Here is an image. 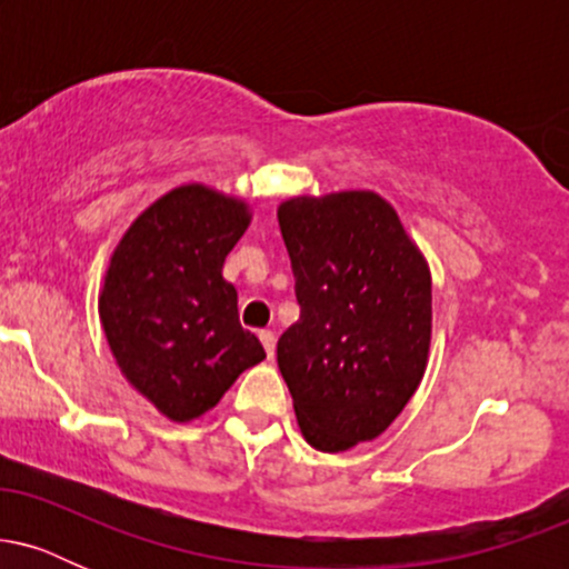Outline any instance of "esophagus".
Here are the masks:
<instances>
[{
    "label": "esophagus",
    "mask_w": 569,
    "mask_h": 569,
    "mask_svg": "<svg viewBox=\"0 0 569 569\" xmlns=\"http://www.w3.org/2000/svg\"><path fill=\"white\" fill-rule=\"evenodd\" d=\"M259 339H262V345H264V350H267V356H276V335H272L270 329H264V331H259Z\"/></svg>",
    "instance_id": "obj_1"
}]
</instances>
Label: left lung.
<instances>
[{
  "mask_svg": "<svg viewBox=\"0 0 569 569\" xmlns=\"http://www.w3.org/2000/svg\"><path fill=\"white\" fill-rule=\"evenodd\" d=\"M299 321L278 367L307 443L345 452L401 415L426 375L430 272L375 192L291 198L278 208Z\"/></svg>",
  "mask_w": 569,
  "mask_h": 569,
  "instance_id": "obj_1",
  "label": "left lung"
}]
</instances>
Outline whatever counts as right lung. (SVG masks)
Masks as SVG:
<instances>
[{
  "mask_svg": "<svg viewBox=\"0 0 569 569\" xmlns=\"http://www.w3.org/2000/svg\"><path fill=\"white\" fill-rule=\"evenodd\" d=\"M246 202L202 184L162 194L114 248L98 312L117 367L168 420L219 403L264 348L238 321V291L221 278L243 238Z\"/></svg>",
  "mask_w": 569,
  "mask_h": 569,
  "instance_id": "right-lung-1",
  "label": "right lung"
}]
</instances>
